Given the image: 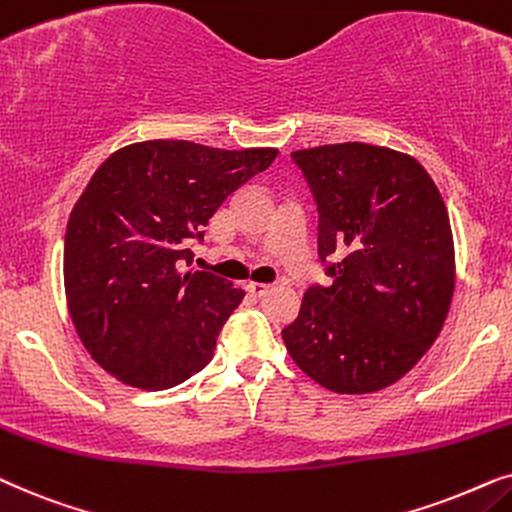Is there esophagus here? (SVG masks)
I'll list each match as a JSON object with an SVG mask.
<instances>
[{"label":"esophagus","mask_w":512,"mask_h":512,"mask_svg":"<svg viewBox=\"0 0 512 512\" xmlns=\"http://www.w3.org/2000/svg\"><path fill=\"white\" fill-rule=\"evenodd\" d=\"M245 290H248L250 295H255V297H264V295H267V292L271 290V285L250 281V283H245Z\"/></svg>","instance_id":"obj_1"}]
</instances>
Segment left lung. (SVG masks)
Returning a JSON list of instances; mask_svg holds the SVG:
<instances>
[{
	"instance_id": "8db88e82",
	"label": "left lung",
	"mask_w": 512,
	"mask_h": 512,
	"mask_svg": "<svg viewBox=\"0 0 512 512\" xmlns=\"http://www.w3.org/2000/svg\"><path fill=\"white\" fill-rule=\"evenodd\" d=\"M318 206V255L332 283L304 292L283 342L335 393L403 379L431 349L454 295V238L433 177L410 154L365 142L292 152Z\"/></svg>"
}]
</instances>
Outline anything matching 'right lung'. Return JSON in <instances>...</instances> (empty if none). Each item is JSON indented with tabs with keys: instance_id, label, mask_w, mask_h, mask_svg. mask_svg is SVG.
I'll list each match as a JSON object with an SVG mask.
<instances>
[{
	"instance_id": "add662e5",
	"label": "right lung",
	"mask_w": 512,
	"mask_h": 512,
	"mask_svg": "<svg viewBox=\"0 0 512 512\" xmlns=\"http://www.w3.org/2000/svg\"><path fill=\"white\" fill-rule=\"evenodd\" d=\"M274 147L133 142L100 163L65 234V295L91 358L121 384L163 391L201 372L245 292L192 264L215 210L267 170Z\"/></svg>"
}]
</instances>
